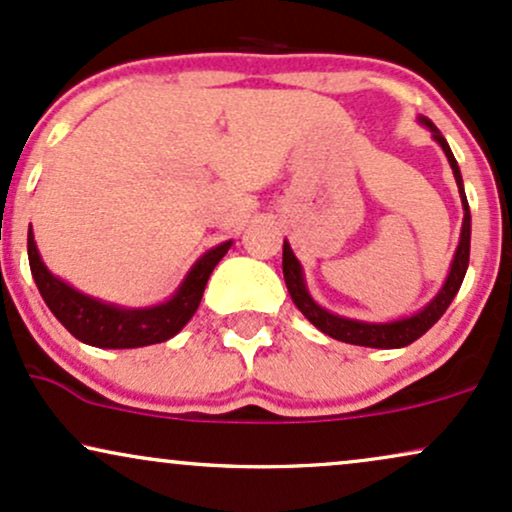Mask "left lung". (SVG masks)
Segmentation results:
<instances>
[{"instance_id":"8db88e82","label":"left lung","mask_w":512,"mask_h":512,"mask_svg":"<svg viewBox=\"0 0 512 512\" xmlns=\"http://www.w3.org/2000/svg\"><path fill=\"white\" fill-rule=\"evenodd\" d=\"M420 123L432 131L434 140L441 145V150L446 152L448 164H451V169H453L455 183H458V190H460V200H463V209H465L463 231H460V243H458V250H455L453 262H451V272H448L446 283L441 286V291L432 298V303L424 305L422 310L415 312L412 317H403V319H396V322H384V324L357 322V319L338 317V315H334V312L319 307L315 300H312V295H310V291H307L305 279H303V267H300L298 257L293 255L288 240H283V279H286V288H288V293H291L295 307H298V310L303 312V315L310 319V322L315 324L319 331H324L326 336L336 338V341L353 343V346H365V348H405V346H410L412 341H417L422 334H427V331L432 329L436 322H439V319L443 317V312L448 310V305L453 303L455 293H458L460 286H463L467 264H470V229H472L470 205H467V197H465L463 176H460L458 162H455L451 147H448L446 138L439 133V128H436L434 123L427 119V116H420Z\"/></svg>"}]
</instances>
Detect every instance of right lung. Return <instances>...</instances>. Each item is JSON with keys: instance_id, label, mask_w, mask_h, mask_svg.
<instances>
[{"instance_id": "add662e5", "label": "right lung", "mask_w": 512, "mask_h": 512, "mask_svg": "<svg viewBox=\"0 0 512 512\" xmlns=\"http://www.w3.org/2000/svg\"><path fill=\"white\" fill-rule=\"evenodd\" d=\"M229 248L231 240L207 250L190 267L186 279L166 303L155 307H119L90 298L57 279L42 262L33 229H28V262L42 300L78 341L95 348H143L176 336L195 315L209 274Z\"/></svg>"}]
</instances>
